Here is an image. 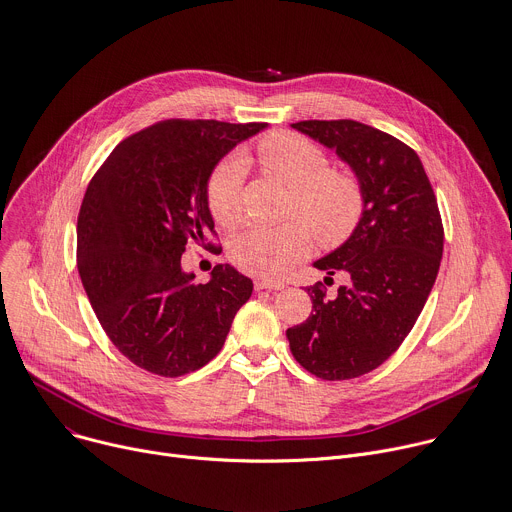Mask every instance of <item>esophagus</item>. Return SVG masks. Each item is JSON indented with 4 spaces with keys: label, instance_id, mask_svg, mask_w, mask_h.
Returning <instances> with one entry per match:
<instances>
[{
    "label": "esophagus",
    "instance_id": "esophagus-1",
    "mask_svg": "<svg viewBox=\"0 0 512 512\" xmlns=\"http://www.w3.org/2000/svg\"><path fill=\"white\" fill-rule=\"evenodd\" d=\"M255 290H284L286 284L284 282H271V280H263V277H257V280L253 282Z\"/></svg>",
    "mask_w": 512,
    "mask_h": 512
}]
</instances>
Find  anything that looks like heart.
<instances>
[{"mask_svg":"<svg viewBox=\"0 0 512 512\" xmlns=\"http://www.w3.org/2000/svg\"><path fill=\"white\" fill-rule=\"evenodd\" d=\"M259 165L292 190L290 214L302 216L313 228L296 218L280 226H249L232 239L230 259L239 269L259 275H284L312 245V232L320 245L345 243L357 230L365 196L359 179L349 171L331 169L329 155L310 138L296 132H273L257 147ZM245 159L230 155L210 173L206 202L220 224H235L241 218V185Z\"/></svg>","mask_w":512,"mask_h":512,"instance_id":"obj_1","label":"heart"}]
</instances>
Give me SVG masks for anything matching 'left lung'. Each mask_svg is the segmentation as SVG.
I'll use <instances>...</instances> for the list:
<instances>
[{
    "label": "left lung",
    "mask_w": 512,
    "mask_h": 512,
    "mask_svg": "<svg viewBox=\"0 0 512 512\" xmlns=\"http://www.w3.org/2000/svg\"><path fill=\"white\" fill-rule=\"evenodd\" d=\"M292 128L353 169L365 210L353 235L314 261L329 275L345 271L349 284L337 296H327L322 282L306 288L312 314L286 337L312 376L359 378L402 345L433 290L443 255L437 198L421 159L388 132L355 120H302Z\"/></svg>",
    "instance_id": "8db88e82"
}]
</instances>
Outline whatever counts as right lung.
<instances>
[{"label":"right lung","instance_id":"add662e5","mask_svg":"<svg viewBox=\"0 0 512 512\" xmlns=\"http://www.w3.org/2000/svg\"><path fill=\"white\" fill-rule=\"evenodd\" d=\"M267 124L171 118L136 132L89 181L77 218V269L102 329L134 365L185 376L218 355L253 282L228 263L194 284L181 255L214 220L206 183L218 161ZM218 253V249L214 251Z\"/></svg>","mask_w":512,"mask_h":512}]
</instances>
